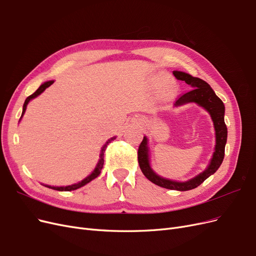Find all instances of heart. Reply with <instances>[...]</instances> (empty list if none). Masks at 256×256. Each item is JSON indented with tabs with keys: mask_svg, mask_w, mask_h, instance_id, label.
I'll return each mask as SVG.
<instances>
[{
	"mask_svg": "<svg viewBox=\"0 0 256 256\" xmlns=\"http://www.w3.org/2000/svg\"><path fill=\"white\" fill-rule=\"evenodd\" d=\"M166 80H168L166 76L164 74H159L158 77H157L156 82L157 83H162V82H164ZM173 92H174V88H173L172 85H168V86L164 90V96H171V94H173Z\"/></svg>",
	"mask_w": 256,
	"mask_h": 256,
	"instance_id": "b5f03b06",
	"label": "heart"
}]
</instances>
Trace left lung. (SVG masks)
Segmentation results:
<instances>
[{
    "label": "left lung",
    "instance_id": "8db88e82",
    "mask_svg": "<svg viewBox=\"0 0 256 256\" xmlns=\"http://www.w3.org/2000/svg\"><path fill=\"white\" fill-rule=\"evenodd\" d=\"M173 74L177 80L184 81L186 84L190 85L192 90L184 94H180L175 102V106H182L188 102H196L200 106L206 108L212 117L215 128L216 134V146L215 152L213 154V158L206 170L200 175L192 178L191 180L184 182H178L174 180H170L156 175L153 170L150 168L148 164V138L144 137L142 142L140 144L138 148V164L142 171L144 175L153 184L170 188V190H177V191H188L192 188H197L202 184L208 177H210L214 174L218 168L220 166L224 157V146L226 142V126L224 123V106L222 101L216 96L214 90L206 81L192 77L191 74L182 72H173Z\"/></svg>",
    "mask_w": 256,
    "mask_h": 256
}]
</instances>
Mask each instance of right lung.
<instances>
[{
	"label": "right lung",
	"instance_id": "right-lung-1",
	"mask_svg": "<svg viewBox=\"0 0 256 256\" xmlns=\"http://www.w3.org/2000/svg\"><path fill=\"white\" fill-rule=\"evenodd\" d=\"M54 83V81H47V82H45V83H43L41 86L38 88L32 94H30V96H28L27 98H26V100H25V102H24V106H23V112H22V116H23V114L25 112V110H26V106H27V104H28V102H30L32 99H34V98H36V96H39V94H41V92H43L47 88H50V85ZM21 116V117H22ZM114 138H112V139H110L108 142L104 144V146L102 148V150H101V154H100V159H99V162H98V164H97V166H96V168L94 170V172L90 175V176H88L85 179H83V180H81L80 182H78V184H72V186H48L50 188H52V190H56V191H72V190H77V188H81V186H85L86 184H88L90 182H92V179H94L96 177H98L99 176V174H100V172H101V170H102V168H103V164H104V152H106V148H108V144L110 142V141L112 140Z\"/></svg>",
	"mask_w": 256,
	"mask_h": 256
}]
</instances>
